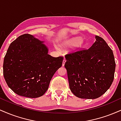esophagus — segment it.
Masks as SVG:
<instances>
[{
	"instance_id": "1",
	"label": "esophagus",
	"mask_w": 121,
	"mask_h": 121,
	"mask_svg": "<svg viewBox=\"0 0 121 121\" xmlns=\"http://www.w3.org/2000/svg\"><path fill=\"white\" fill-rule=\"evenodd\" d=\"M65 62H66V60H65V59H64L63 60V61H62V66H64L65 64Z\"/></svg>"
}]
</instances>
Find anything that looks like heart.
I'll return each mask as SVG.
<instances>
[{
	"mask_svg": "<svg viewBox=\"0 0 121 121\" xmlns=\"http://www.w3.org/2000/svg\"><path fill=\"white\" fill-rule=\"evenodd\" d=\"M80 40H81V39H80V38H77L75 39V41H76V42L79 43V42H80Z\"/></svg>",
	"mask_w": 121,
	"mask_h": 121,
	"instance_id": "obj_1",
	"label": "heart"
}]
</instances>
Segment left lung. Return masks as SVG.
Here are the masks:
<instances>
[{
    "label": "left lung",
    "instance_id": "left-lung-1",
    "mask_svg": "<svg viewBox=\"0 0 121 121\" xmlns=\"http://www.w3.org/2000/svg\"><path fill=\"white\" fill-rule=\"evenodd\" d=\"M94 44L65 55L70 91L76 97L95 99L110 87L114 77L116 62L113 51L102 37L95 36Z\"/></svg>",
    "mask_w": 121,
    "mask_h": 121
}]
</instances>
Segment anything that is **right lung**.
Instances as JSON below:
<instances>
[{
  "instance_id": "1",
  "label": "right lung",
  "mask_w": 121,
  "mask_h": 121,
  "mask_svg": "<svg viewBox=\"0 0 121 121\" xmlns=\"http://www.w3.org/2000/svg\"><path fill=\"white\" fill-rule=\"evenodd\" d=\"M44 41L30 34L11 43L3 62V75L8 87L21 96L37 98L48 90L53 76L62 66L63 57L48 55Z\"/></svg>"
}]
</instances>
